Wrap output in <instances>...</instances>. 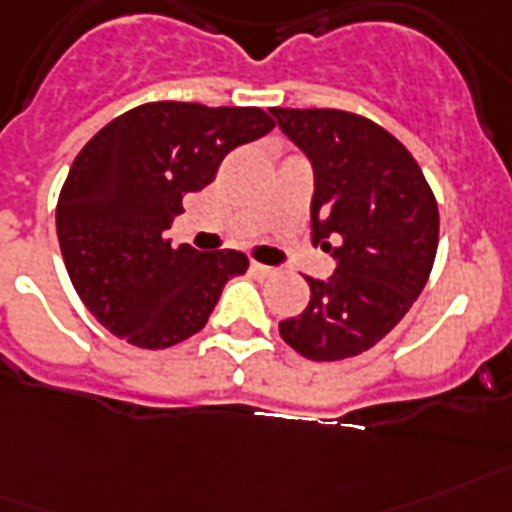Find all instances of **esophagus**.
<instances>
[{
    "label": "esophagus",
    "instance_id": "obj_1",
    "mask_svg": "<svg viewBox=\"0 0 512 512\" xmlns=\"http://www.w3.org/2000/svg\"><path fill=\"white\" fill-rule=\"evenodd\" d=\"M251 272L256 274V277H272V274H277V269L274 266H266V264H259V261H251Z\"/></svg>",
    "mask_w": 512,
    "mask_h": 512
}]
</instances>
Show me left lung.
Returning a JSON list of instances; mask_svg holds the SVG:
<instances>
[{"instance_id":"1","label":"left lung","mask_w":512,"mask_h":512,"mask_svg":"<svg viewBox=\"0 0 512 512\" xmlns=\"http://www.w3.org/2000/svg\"><path fill=\"white\" fill-rule=\"evenodd\" d=\"M272 114L314 162V243L337 259L327 282L306 277L311 301L280 322V335L308 361L353 358L374 348L424 290L439 243L437 198L411 151L369 117L282 107Z\"/></svg>"}]
</instances>
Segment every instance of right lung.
<instances>
[{
	"label": "right lung",
	"instance_id": "obj_1",
	"mask_svg": "<svg viewBox=\"0 0 512 512\" xmlns=\"http://www.w3.org/2000/svg\"><path fill=\"white\" fill-rule=\"evenodd\" d=\"M274 128L259 107L149 101L114 117L75 156L57 201V238L75 293L135 348L204 329L240 251L201 253L164 238L185 193L206 188L235 146Z\"/></svg>",
	"mask_w": 512,
	"mask_h": 512
}]
</instances>
